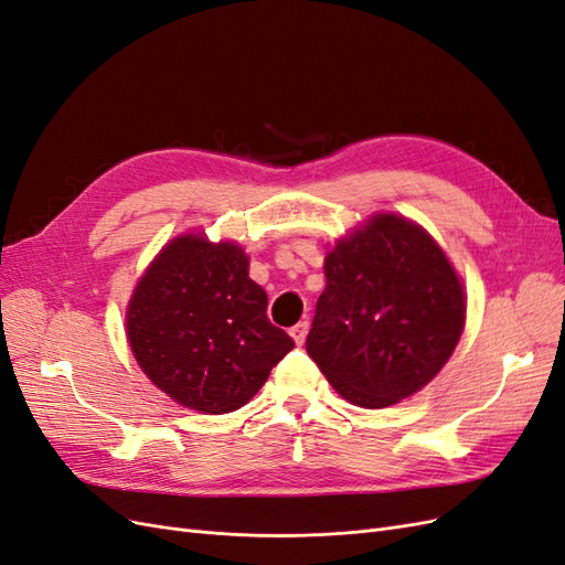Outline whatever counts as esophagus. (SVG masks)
I'll list each match as a JSON object with an SVG mask.
<instances>
[{
  "mask_svg": "<svg viewBox=\"0 0 565 565\" xmlns=\"http://www.w3.org/2000/svg\"><path fill=\"white\" fill-rule=\"evenodd\" d=\"M289 334H292V339L297 341V344L301 347L303 344V339H306V334H309V320H301V322H297L292 330H289Z\"/></svg>",
  "mask_w": 565,
  "mask_h": 565,
  "instance_id": "34e87169",
  "label": "esophagus"
}]
</instances>
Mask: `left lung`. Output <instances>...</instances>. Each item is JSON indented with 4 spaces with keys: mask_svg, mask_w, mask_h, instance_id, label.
Listing matches in <instances>:
<instances>
[{
    "mask_svg": "<svg viewBox=\"0 0 565 565\" xmlns=\"http://www.w3.org/2000/svg\"><path fill=\"white\" fill-rule=\"evenodd\" d=\"M306 351L349 403L377 409L429 384L465 328V292L417 224L380 214L324 256Z\"/></svg>",
    "mask_w": 565,
    "mask_h": 565,
    "instance_id": "left-lung-1",
    "label": "left lung"
}]
</instances>
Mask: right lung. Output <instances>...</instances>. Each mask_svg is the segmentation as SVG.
Listing matches in <instances>:
<instances>
[{"mask_svg": "<svg viewBox=\"0 0 565 565\" xmlns=\"http://www.w3.org/2000/svg\"><path fill=\"white\" fill-rule=\"evenodd\" d=\"M245 252L200 235L169 243L136 285L127 337L150 382L204 415L243 407L295 341L266 316Z\"/></svg>", "mask_w": 565, "mask_h": 565, "instance_id": "add662e5", "label": "right lung"}]
</instances>
